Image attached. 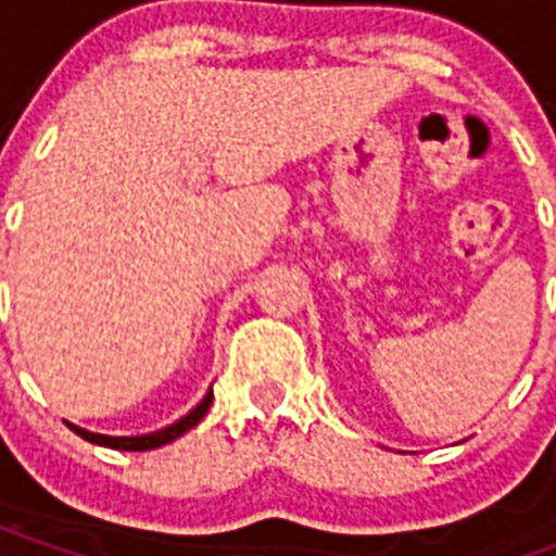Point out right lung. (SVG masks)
<instances>
[{
	"label": "right lung",
	"mask_w": 556,
	"mask_h": 556,
	"mask_svg": "<svg viewBox=\"0 0 556 556\" xmlns=\"http://www.w3.org/2000/svg\"><path fill=\"white\" fill-rule=\"evenodd\" d=\"M211 399H214V393H207L199 405H195L187 417H181L175 426H166V429L154 431V434H142V438H106V434H94V431H86V429H77V426H71V429L77 431L79 438H86V441L91 443H101V446H113V450H127V453H146V450H157V446H163V443L175 441V438H181L184 431L193 429L199 419L205 417L207 408H211Z\"/></svg>",
	"instance_id": "right-lung-1"
}]
</instances>
